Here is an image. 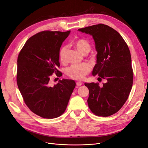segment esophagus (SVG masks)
Listing matches in <instances>:
<instances>
[{
	"label": "esophagus",
	"instance_id": "34e87169",
	"mask_svg": "<svg viewBox=\"0 0 148 148\" xmlns=\"http://www.w3.org/2000/svg\"><path fill=\"white\" fill-rule=\"evenodd\" d=\"M76 85H77V86H80L82 85V82H79V81L77 82H76Z\"/></svg>",
	"mask_w": 148,
	"mask_h": 148
}]
</instances>
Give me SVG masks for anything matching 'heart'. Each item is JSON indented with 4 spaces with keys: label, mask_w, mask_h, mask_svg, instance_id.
Segmentation results:
<instances>
[{
    "label": "heart",
    "mask_w": 148,
    "mask_h": 148,
    "mask_svg": "<svg viewBox=\"0 0 148 148\" xmlns=\"http://www.w3.org/2000/svg\"><path fill=\"white\" fill-rule=\"evenodd\" d=\"M73 45L77 50L84 55L88 53L91 50L90 44L84 39H77L73 42ZM68 48L66 46H63L60 49L58 57L61 62H63ZM91 70V67L88 64L84 63L80 65H73L69 67L66 71L67 75L69 77L75 80H82L85 76L88 74Z\"/></svg>",
    "instance_id": "heart-1"
}]
</instances>
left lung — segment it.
<instances>
[{"label":"left lung","mask_w":148,"mask_h":148,"mask_svg":"<svg viewBox=\"0 0 148 148\" xmlns=\"http://www.w3.org/2000/svg\"><path fill=\"white\" fill-rule=\"evenodd\" d=\"M91 35L97 52L92 74L107 82L85 83L89 90L87 100L91 111L97 116H109L119 111L128 99L133 84V70L128 46L119 33L99 24L78 29Z\"/></svg>","instance_id":"8db88e82"}]
</instances>
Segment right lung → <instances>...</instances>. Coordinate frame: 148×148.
<instances>
[{"label": "right lung", "instance_id": "add662e5", "mask_svg": "<svg viewBox=\"0 0 148 148\" xmlns=\"http://www.w3.org/2000/svg\"><path fill=\"white\" fill-rule=\"evenodd\" d=\"M70 31H42L30 37L19 53L17 84L30 110L44 118H57L64 112L75 86L73 80L63 79L53 86L49 83L56 73L62 76L58 53Z\"/></svg>", "mask_w": 148, "mask_h": 148}]
</instances>
